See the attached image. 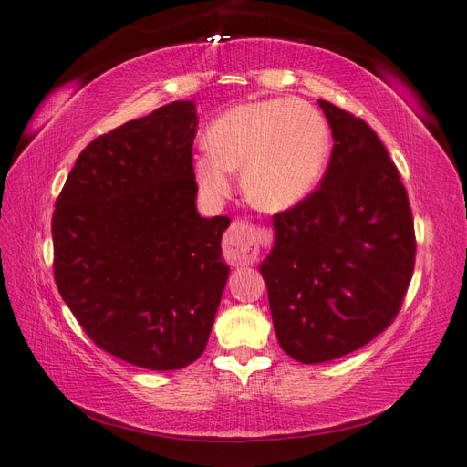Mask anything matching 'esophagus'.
Returning a JSON list of instances; mask_svg holds the SVG:
<instances>
[{
	"label": "esophagus",
	"instance_id": "34e87169",
	"mask_svg": "<svg viewBox=\"0 0 467 467\" xmlns=\"http://www.w3.org/2000/svg\"><path fill=\"white\" fill-rule=\"evenodd\" d=\"M260 248V229L248 221H234L223 238V254L231 266L253 265Z\"/></svg>",
	"mask_w": 467,
	"mask_h": 467
}]
</instances>
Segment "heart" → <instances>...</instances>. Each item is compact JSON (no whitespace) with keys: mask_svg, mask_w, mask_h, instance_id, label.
Listing matches in <instances>:
<instances>
[{"mask_svg":"<svg viewBox=\"0 0 467 467\" xmlns=\"http://www.w3.org/2000/svg\"><path fill=\"white\" fill-rule=\"evenodd\" d=\"M328 147V125L310 103H241L211 123L207 149L194 159V177L207 197L224 199L231 192V171H243V189L254 207L285 211L314 189Z\"/></svg>","mask_w":467,"mask_h":467,"instance_id":"obj_1","label":"heart"}]
</instances>
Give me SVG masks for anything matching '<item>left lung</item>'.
<instances>
[{
  "label": "left lung",
  "instance_id": "1",
  "mask_svg": "<svg viewBox=\"0 0 467 467\" xmlns=\"http://www.w3.org/2000/svg\"><path fill=\"white\" fill-rule=\"evenodd\" d=\"M332 129L328 169L308 197L275 214L260 265L280 348L320 364L362 348L398 317L414 275L408 192L374 129L318 101Z\"/></svg>",
  "mask_w": 467,
  "mask_h": 467
}]
</instances>
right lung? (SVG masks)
Masks as SVG:
<instances>
[{
  "mask_svg": "<svg viewBox=\"0 0 467 467\" xmlns=\"http://www.w3.org/2000/svg\"><path fill=\"white\" fill-rule=\"evenodd\" d=\"M192 101H172L87 145L53 211V276L101 350L181 370L207 348L229 278V216L197 213Z\"/></svg>",
  "mask_w": 467,
  "mask_h": 467,
  "instance_id": "right-lung-1",
  "label": "right lung"
}]
</instances>
